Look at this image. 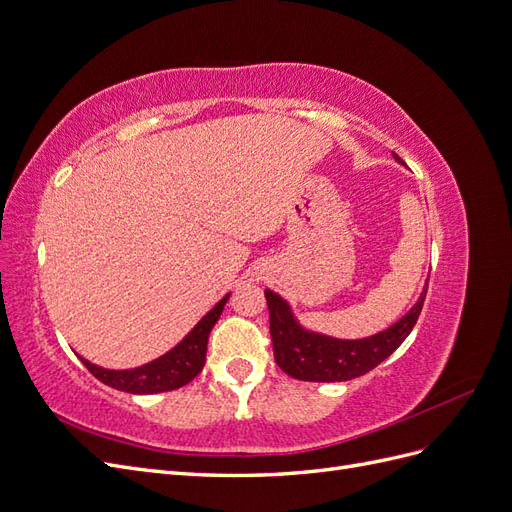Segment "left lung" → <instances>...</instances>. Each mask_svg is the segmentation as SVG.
Masks as SVG:
<instances>
[{
	"mask_svg": "<svg viewBox=\"0 0 512 512\" xmlns=\"http://www.w3.org/2000/svg\"><path fill=\"white\" fill-rule=\"evenodd\" d=\"M393 158L397 162L399 156ZM427 288L421 297L389 329L363 339H339L318 331H309L294 316L286 299L273 290H265L269 305V329L273 339L275 363L288 376L305 382H344L359 378L391 356L414 329L421 316Z\"/></svg>",
	"mask_w": 512,
	"mask_h": 512,
	"instance_id": "1",
	"label": "left lung"
}]
</instances>
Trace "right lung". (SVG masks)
<instances>
[{
    "label": "right lung",
    "instance_id": "1",
    "mask_svg": "<svg viewBox=\"0 0 512 512\" xmlns=\"http://www.w3.org/2000/svg\"><path fill=\"white\" fill-rule=\"evenodd\" d=\"M230 294L215 303L211 312H207L198 320L196 327L185 335L181 342L170 348L166 354L158 356L141 367L132 369H106L100 365L89 363L81 354H76L81 363L94 374L100 382H104L111 389L132 393V395H156L164 391H175L181 386L194 380L205 367L207 359V339L213 329V324L218 322L222 309L226 305Z\"/></svg>",
    "mask_w": 512,
    "mask_h": 512
}]
</instances>
